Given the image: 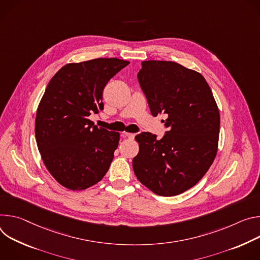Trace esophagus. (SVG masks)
<instances>
[{"mask_svg": "<svg viewBox=\"0 0 260 260\" xmlns=\"http://www.w3.org/2000/svg\"><path fill=\"white\" fill-rule=\"evenodd\" d=\"M123 137H127V138H129V139H133L134 138V136H135V134H133V133H128V132H123Z\"/></svg>", "mask_w": 260, "mask_h": 260, "instance_id": "obj_1", "label": "esophagus"}]
</instances>
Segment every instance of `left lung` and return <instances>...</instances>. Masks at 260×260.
<instances>
[{
  "label": "left lung",
  "instance_id": "obj_1",
  "mask_svg": "<svg viewBox=\"0 0 260 260\" xmlns=\"http://www.w3.org/2000/svg\"><path fill=\"white\" fill-rule=\"evenodd\" d=\"M138 81L154 117L165 113L161 139L141 132L133 158L138 181L160 196H175L196 185L218 151L220 113L200 73L178 63L143 61Z\"/></svg>",
  "mask_w": 260,
  "mask_h": 260
}]
</instances>
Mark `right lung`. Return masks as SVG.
Listing matches in <instances>:
<instances>
[{"mask_svg":"<svg viewBox=\"0 0 260 260\" xmlns=\"http://www.w3.org/2000/svg\"><path fill=\"white\" fill-rule=\"evenodd\" d=\"M128 64L115 57L67 64L46 86L36 114V141L47 170L67 189L89 188L109 168L120 133L88 118L103 110L106 83Z\"/></svg>","mask_w":260,"mask_h":260,"instance_id":"add662e5","label":"right lung"}]
</instances>
